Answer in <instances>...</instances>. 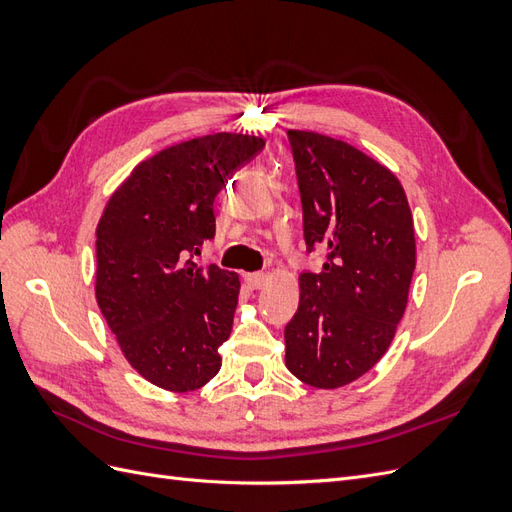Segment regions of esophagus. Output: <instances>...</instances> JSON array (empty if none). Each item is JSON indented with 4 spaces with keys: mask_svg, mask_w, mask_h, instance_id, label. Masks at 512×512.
Segmentation results:
<instances>
[{
    "mask_svg": "<svg viewBox=\"0 0 512 512\" xmlns=\"http://www.w3.org/2000/svg\"><path fill=\"white\" fill-rule=\"evenodd\" d=\"M265 282H267L265 273H245V284L250 286L252 290L262 288V286H265Z\"/></svg>",
    "mask_w": 512,
    "mask_h": 512,
    "instance_id": "esophagus-1",
    "label": "esophagus"
}]
</instances>
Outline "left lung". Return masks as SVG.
Here are the masks:
<instances>
[{"label": "left lung", "mask_w": 512, "mask_h": 512, "mask_svg": "<svg viewBox=\"0 0 512 512\" xmlns=\"http://www.w3.org/2000/svg\"><path fill=\"white\" fill-rule=\"evenodd\" d=\"M307 250H327L320 273L299 277L286 324V367L316 389L361 378L389 350L416 267L414 222L399 179L356 147L288 130Z\"/></svg>", "instance_id": "1"}]
</instances>
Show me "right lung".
<instances>
[{"instance_id":"right-lung-1","label":"right lung","mask_w":512,"mask_h":512,"mask_svg":"<svg viewBox=\"0 0 512 512\" xmlns=\"http://www.w3.org/2000/svg\"><path fill=\"white\" fill-rule=\"evenodd\" d=\"M260 136L218 132L162 149L108 198L96 228V299L128 363L164 391L205 386L222 367L241 282L188 256L215 235L213 200Z\"/></svg>"}]
</instances>
